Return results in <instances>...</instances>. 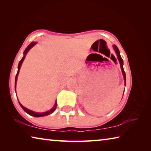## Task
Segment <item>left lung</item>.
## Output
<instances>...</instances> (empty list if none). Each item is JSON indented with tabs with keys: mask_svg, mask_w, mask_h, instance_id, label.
Returning <instances> with one entry per match:
<instances>
[{
	"mask_svg": "<svg viewBox=\"0 0 151 151\" xmlns=\"http://www.w3.org/2000/svg\"><path fill=\"white\" fill-rule=\"evenodd\" d=\"M113 48L114 50V52H116L117 58H118V60L119 61L120 66H121L122 73V75H123V78H124V85H126V75H125V72H124V68H123V60H122V58L121 57V55H120V51L119 50L118 47H117L116 45H113Z\"/></svg>",
	"mask_w": 151,
	"mask_h": 151,
	"instance_id": "8db88e82",
	"label": "left lung"
}]
</instances>
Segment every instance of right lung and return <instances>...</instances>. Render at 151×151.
<instances>
[{
    "label": "right lung",
    "instance_id": "right-lung-1",
    "mask_svg": "<svg viewBox=\"0 0 151 151\" xmlns=\"http://www.w3.org/2000/svg\"><path fill=\"white\" fill-rule=\"evenodd\" d=\"M37 42H32L29 46H28L26 49H25L24 51V56H23V57H22V59L20 60V62H19V65H18V71H17V75H16V77H15V89H16V85H17V81L18 75H19V73L20 66H21V65H22V62H23V60H24L25 57H26L27 52H29L30 48L34 47V46H35L36 44H37ZM19 104L20 105V106L22 107V109H23L24 111L25 112H26L27 114H30V116H35V117H41V116H45L49 115V114H52V112H55L56 109H57V101H56L55 103V105L53 106L52 108L51 109H50L49 111H47L43 112H37L32 111H31V110L28 109L26 108V107H24V106H22V104H20V103L19 101Z\"/></svg>",
    "mask_w": 151,
    "mask_h": 151
}]
</instances>
